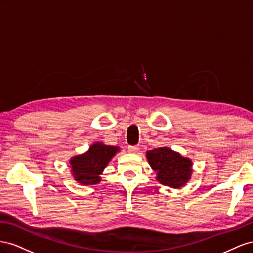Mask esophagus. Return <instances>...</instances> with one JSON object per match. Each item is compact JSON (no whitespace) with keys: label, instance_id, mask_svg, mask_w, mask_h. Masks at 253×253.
<instances>
[{"label":"esophagus","instance_id":"esophagus-1","mask_svg":"<svg viewBox=\"0 0 253 253\" xmlns=\"http://www.w3.org/2000/svg\"><path fill=\"white\" fill-rule=\"evenodd\" d=\"M139 147L135 146V145H129L128 146V151L129 153H138Z\"/></svg>","mask_w":253,"mask_h":253}]
</instances>
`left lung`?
<instances>
[{
  "label": "left lung",
  "mask_w": 253,
  "mask_h": 253,
  "mask_svg": "<svg viewBox=\"0 0 253 253\" xmlns=\"http://www.w3.org/2000/svg\"><path fill=\"white\" fill-rule=\"evenodd\" d=\"M150 167L157 172V180L170 187H181L192 175V162L168 147H159L147 151Z\"/></svg>",
  "instance_id": "8db88e82"
}]
</instances>
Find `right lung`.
Returning a JSON list of instances; mask_svg holds the SVG:
<instances>
[{
  "instance_id": "obj_1",
  "label": "right lung",
  "mask_w": 253,
  "mask_h": 253,
  "mask_svg": "<svg viewBox=\"0 0 253 253\" xmlns=\"http://www.w3.org/2000/svg\"><path fill=\"white\" fill-rule=\"evenodd\" d=\"M119 150L120 147L118 146L95 143L89 148L88 153L72 158L70 164L76 181L82 184L98 183L100 181L99 175Z\"/></svg>"
}]
</instances>
